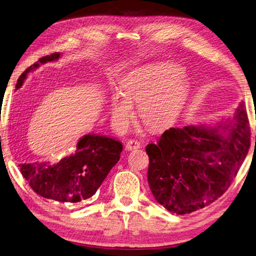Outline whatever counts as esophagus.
Returning a JSON list of instances; mask_svg holds the SVG:
<instances>
[{
	"mask_svg": "<svg viewBox=\"0 0 256 256\" xmlns=\"http://www.w3.org/2000/svg\"><path fill=\"white\" fill-rule=\"evenodd\" d=\"M141 148V144L137 140H129L128 142L124 146V149L128 150V151H132L136 149H140Z\"/></svg>",
	"mask_w": 256,
	"mask_h": 256,
	"instance_id": "obj_1",
	"label": "esophagus"
}]
</instances>
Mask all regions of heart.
Returning a JSON list of instances; mask_svg holds the SVG:
<instances>
[{
	"instance_id": "heart-1",
	"label": "heart",
	"mask_w": 256,
	"mask_h": 256,
	"mask_svg": "<svg viewBox=\"0 0 256 256\" xmlns=\"http://www.w3.org/2000/svg\"><path fill=\"white\" fill-rule=\"evenodd\" d=\"M187 93L180 68L170 62L149 64L127 72L110 96V112L117 132H126L138 104L141 122L150 130L168 128L178 118Z\"/></svg>"
}]
</instances>
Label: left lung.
<instances>
[{
	"instance_id": "1",
	"label": "left lung",
	"mask_w": 256,
	"mask_h": 256,
	"mask_svg": "<svg viewBox=\"0 0 256 256\" xmlns=\"http://www.w3.org/2000/svg\"><path fill=\"white\" fill-rule=\"evenodd\" d=\"M251 130L243 104L216 127L166 130L149 156L148 183L156 200L178 214L196 212L229 188L250 149ZM256 140V137H255Z\"/></svg>"
}]
</instances>
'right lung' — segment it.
<instances>
[{
	"label": "right lung",
	"mask_w": 256,
	"mask_h": 256,
	"mask_svg": "<svg viewBox=\"0 0 256 256\" xmlns=\"http://www.w3.org/2000/svg\"><path fill=\"white\" fill-rule=\"evenodd\" d=\"M60 58L56 52L42 56L20 76V88L27 73L40 64ZM122 144L106 136L85 134L76 144V150L58 163L51 161L18 164L22 178L39 196L59 202H78L92 197L103 183L110 170L120 158Z\"/></svg>",
	"instance_id": "obj_1"
}]
</instances>
